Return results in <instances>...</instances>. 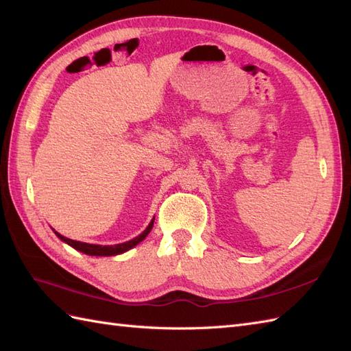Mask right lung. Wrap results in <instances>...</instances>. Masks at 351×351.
I'll list each match as a JSON object with an SVG mask.
<instances>
[{
	"mask_svg": "<svg viewBox=\"0 0 351 351\" xmlns=\"http://www.w3.org/2000/svg\"><path fill=\"white\" fill-rule=\"evenodd\" d=\"M154 220H155V219H154ZM154 220L150 221V224L146 227V230H145L143 233H141V234H138L137 238L131 239V241H128V242H124V243H118V245H106V246H101V245L85 243V242H78V241H72V239L64 238V236H62V234L58 233V232H54V233L58 234L59 239H62L63 242L71 245L72 248L78 250V251H81V252H84V254H87V255H118V254H122V252H125V251L131 250L132 246H136L138 242L143 241V239L146 238V236L149 234V232L152 230Z\"/></svg>",
	"mask_w": 351,
	"mask_h": 351,
	"instance_id": "1",
	"label": "right lung"
}]
</instances>
